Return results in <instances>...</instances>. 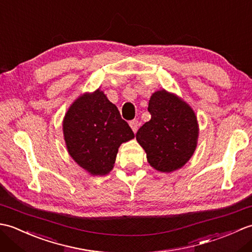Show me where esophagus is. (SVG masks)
<instances>
[{"label": "esophagus", "mask_w": 252, "mask_h": 252, "mask_svg": "<svg viewBox=\"0 0 252 252\" xmlns=\"http://www.w3.org/2000/svg\"><path fill=\"white\" fill-rule=\"evenodd\" d=\"M129 123H130V126H131L132 131L135 133L137 131V127H138V121L137 120H132Z\"/></svg>", "instance_id": "obj_1"}]
</instances>
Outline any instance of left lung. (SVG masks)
Wrapping results in <instances>:
<instances>
[{"instance_id": "obj_1", "label": "left lung", "mask_w": 252, "mask_h": 252, "mask_svg": "<svg viewBox=\"0 0 252 252\" xmlns=\"http://www.w3.org/2000/svg\"><path fill=\"white\" fill-rule=\"evenodd\" d=\"M148 111L152 119L138 129L136 140L154 169L173 172L183 167L195 152L197 117L189 104L165 90L151 96Z\"/></svg>"}]
</instances>
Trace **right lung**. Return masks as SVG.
Segmentation results:
<instances>
[{
  "instance_id": "1",
  "label": "right lung",
  "mask_w": 252,
  "mask_h": 252,
  "mask_svg": "<svg viewBox=\"0 0 252 252\" xmlns=\"http://www.w3.org/2000/svg\"><path fill=\"white\" fill-rule=\"evenodd\" d=\"M63 132L70 157L92 175L108 174L118 148L135 136L99 89L73 101L63 118Z\"/></svg>"
}]
</instances>
